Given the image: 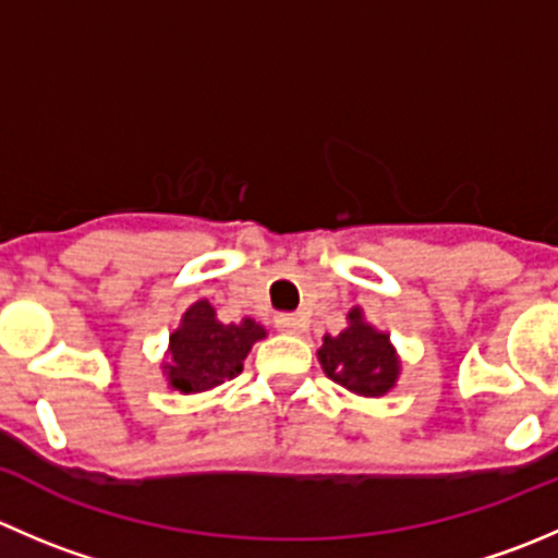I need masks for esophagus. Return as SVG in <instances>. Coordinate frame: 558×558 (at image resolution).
<instances>
[{"mask_svg": "<svg viewBox=\"0 0 558 558\" xmlns=\"http://www.w3.org/2000/svg\"><path fill=\"white\" fill-rule=\"evenodd\" d=\"M275 327L280 329L283 335H302L305 332L307 322L302 316H291V313H280L278 318H275Z\"/></svg>", "mask_w": 558, "mask_h": 558, "instance_id": "1", "label": "esophagus"}]
</instances>
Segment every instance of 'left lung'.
Returning <instances> with one entry per match:
<instances>
[{"instance_id": "left-lung-1", "label": "left lung", "mask_w": 558, "mask_h": 558, "mask_svg": "<svg viewBox=\"0 0 558 558\" xmlns=\"http://www.w3.org/2000/svg\"><path fill=\"white\" fill-rule=\"evenodd\" d=\"M340 335H324L316 351L324 373L335 384L362 398H381L392 392L400 378V356L387 332L373 327L360 305L345 316Z\"/></svg>"}]
</instances>
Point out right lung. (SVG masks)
Here are the masks:
<instances>
[{
	"label": "right lung",
	"mask_w": 558,
	"mask_h": 558,
	"mask_svg": "<svg viewBox=\"0 0 558 558\" xmlns=\"http://www.w3.org/2000/svg\"><path fill=\"white\" fill-rule=\"evenodd\" d=\"M264 338L267 329L253 318L223 324L207 300H196L182 313L180 327L169 335L160 367L177 392H207L240 376L253 343Z\"/></svg>",
	"instance_id": "add662e5"
}]
</instances>
